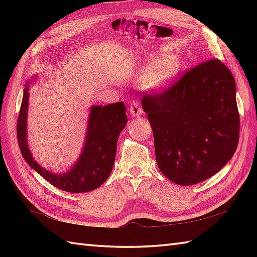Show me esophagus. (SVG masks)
I'll use <instances>...</instances> for the list:
<instances>
[{
  "label": "esophagus",
  "instance_id": "34e87169",
  "mask_svg": "<svg viewBox=\"0 0 257 257\" xmlns=\"http://www.w3.org/2000/svg\"><path fill=\"white\" fill-rule=\"evenodd\" d=\"M130 113L133 114L134 117H139L144 113L143 108L139 105L138 101H133L132 106H130Z\"/></svg>",
  "mask_w": 257,
  "mask_h": 257
}]
</instances>
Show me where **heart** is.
<instances>
[{"label": "heart", "mask_w": 257, "mask_h": 257, "mask_svg": "<svg viewBox=\"0 0 257 257\" xmlns=\"http://www.w3.org/2000/svg\"><path fill=\"white\" fill-rule=\"evenodd\" d=\"M181 62L176 55H167L160 59L150 58L141 68L143 83L150 89H165L177 78Z\"/></svg>", "instance_id": "obj_1"}]
</instances>
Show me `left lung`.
I'll use <instances>...</instances> for the list:
<instances>
[{"label": "left lung", "mask_w": 257, "mask_h": 257, "mask_svg": "<svg viewBox=\"0 0 257 257\" xmlns=\"http://www.w3.org/2000/svg\"><path fill=\"white\" fill-rule=\"evenodd\" d=\"M235 80L219 59L182 74L141 105L155 138L162 174L179 185L200 183L230 161L239 137Z\"/></svg>", "instance_id": "1"}]
</instances>
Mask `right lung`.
<instances>
[{
  "label": "right lung",
  "instance_id": "add662e5",
  "mask_svg": "<svg viewBox=\"0 0 257 257\" xmlns=\"http://www.w3.org/2000/svg\"><path fill=\"white\" fill-rule=\"evenodd\" d=\"M29 83L24 89L18 118V140L22 155L32 169L53 184L70 193L88 192L108 179L116 158L117 141L127 124L125 108L122 101L106 106H92L83 152L78 161L64 174L48 172L33 159L26 138V118L29 107Z\"/></svg>",
  "mask_w": 257,
  "mask_h": 257
}]
</instances>
